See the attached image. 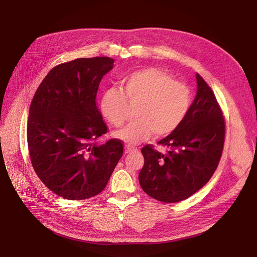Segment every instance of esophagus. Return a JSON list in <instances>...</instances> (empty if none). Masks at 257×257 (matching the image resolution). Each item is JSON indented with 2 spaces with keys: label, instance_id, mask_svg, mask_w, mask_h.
Returning <instances> with one entry per match:
<instances>
[{
  "label": "esophagus",
  "instance_id": "obj_1",
  "mask_svg": "<svg viewBox=\"0 0 257 257\" xmlns=\"http://www.w3.org/2000/svg\"><path fill=\"white\" fill-rule=\"evenodd\" d=\"M137 151H138L137 148H133V146H130V145L125 146V154H130V153H134Z\"/></svg>",
  "mask_w": 257,
  "mask_h": 257
}]
</instances>
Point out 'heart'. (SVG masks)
<instances>
[{"label": "heart", "mask_w": 257, "mask_h": 257, "mask_svg": "<svg viewBox=\"0 0 257 257\" xmlns=\"http://www.w3.org/2000/svg\"><path fill=\"white\" fill-rule=\"evenodd\" d=\"M121 89L108 88L100 98L102 116L114 127L127 119L130 105L135 107L134 121L115 136L129 144L148 139L152 133L162 137L174 132L184 121L191 105V90L175 81L166 71L149 67L133 71L121 81Z\"/></svg>", "instance_id": "obj_1"}]
</instances>
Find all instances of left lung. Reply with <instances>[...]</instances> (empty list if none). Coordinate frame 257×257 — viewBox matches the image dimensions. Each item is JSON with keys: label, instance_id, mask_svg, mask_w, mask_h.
I'll use <instances>...</instances> for the list:
<instances>
[{"label": "left lung", "instance_id": "8db88e82", "mask_svg": "<svg viewBox=\"0 0 257 257\" xmlns=\"http://www.w3.org/2000/svg\"><path fill=\"white\" fill-rule=\"evenodd\" d=\"M197 91L182 124L158 143L166 154L148 144L141 149L144 165L138 179L143 191L162 202L190 197L209 181L221 160L225 119L215 95L196 74Z\"/></svg>", "mask_w": 257, "mask_h": 257}]
</instances>
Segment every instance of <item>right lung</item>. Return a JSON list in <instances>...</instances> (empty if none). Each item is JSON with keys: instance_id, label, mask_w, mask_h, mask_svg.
I'll return each instance as SVG.
<instances>
[{"instance_id": "right-lung-1", "label": "right lung", "mask_w": 257, "mask_h": 257, "mask_svg": "<svg viewBox=\"0 0 257 257\" xmlns=\"http://www.w3.org/2000/svg\"><path fill=\"white\" fill-rule=\"evenodd\" d=\"M114 59L80 58L54 67L35 91L29 107L27 144L31 165L44 184L69 200L100 193L123 156L107 132L95 98Z\"/></svg>"}]
</instances>
